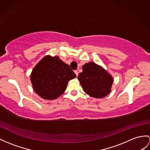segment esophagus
<instances>
[{
  "mask_svg": "<svg viewBox=\"0 0 150 150\" xmlns=\"http://www.w3.org/2000/svg\"><path fill=\"white\" fill-rule=\"evenodd\" d=\"M74 73L76 74V76H78V71H74Z\"/></svg>",
  "mask_w": 150,
  "mask_h": 150,
  "instance_id": "34e87169",
  "label": "esophagus"
}]
</instances>
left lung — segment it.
<instances>
[{
	"instance_id": "obj_1",
	"label": "left lung",
	"mask_w": 150,
	"mask_h": 150,
	"mask_svg": "<svg viewBox=\"0 0 150 150\" xmlns=\"http://www.w3.org/2000/svg\"><path fill=\"white\" fill-rule=\"evenodd\" d=\"M78 75L83 90L89 96L97 98L105 97L111 92L113 78L100 65L93 62L83 65Z\"/></svg>"
}]
</instances>
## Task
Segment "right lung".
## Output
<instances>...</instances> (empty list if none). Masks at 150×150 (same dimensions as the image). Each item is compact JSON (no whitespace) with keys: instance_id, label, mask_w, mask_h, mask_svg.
<instances>
[{"instance_id":"obj_1","label":"right lung","mask_w":150,"mask_h":150,"mask_svg":"<svg viewBox=\"0 0 150 150\" xmlns=\"http://www.w3.org/2000/svg\"><path fill=\"white\" fill-rule=\"evenodd\" d=\"M76 77L69 65L59 57L46 55L33 69L30 81L39 96L45 100H54L64 93L68 82Z\"/></svg>"}]
</instances>
